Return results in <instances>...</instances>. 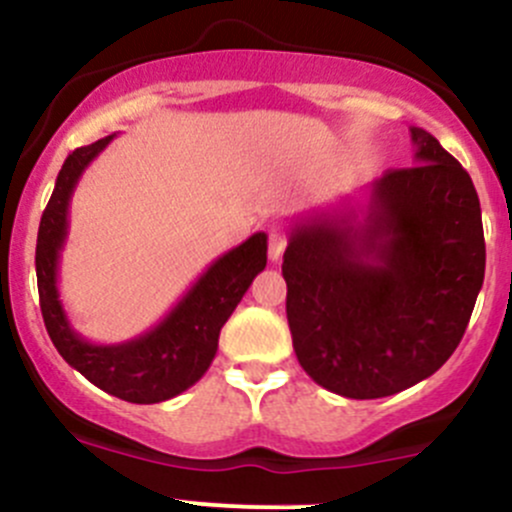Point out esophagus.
<instances>
[{"label":"esophagus","instance_id":"1","mask_svg":"<svg viewBox=\"0 0 512 512\" xmlns=\"http://www.w3.org/2000/svg\"><path fill=\"white\" fill-rule=\"evenodd\" d=\"M286 246V236H283L281 231H271V236H268V258H271V261H278V258L283 256V251H286Z\"/></svg>","mask_w":512,"mask_h":512}]
</instances>
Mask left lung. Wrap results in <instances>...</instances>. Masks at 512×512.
<instances>
[{
	"label": "left lung",
	"mask_w": 512,
	"mask_h": 512,
	"mask_svg": "<svg viewBox=\"0 0 512 512\" xmlns=\"http://www.w3.org/2000/svg\"><path fill=\"white\" fill-rule=\"evenodd\" d=\"M414 167L384 172L352 207L295 219L283 254L300 367L347 399L431 377L461 342L486 273L481 202L434 135L412 128Z\"/></svg>",
	"instance_id": "8db88e82"
}]
</instances>
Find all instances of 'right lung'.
Here are the masks:
<instances>
[{
  "instance_id": "right-lung-1",
  "label": "right lung",
  "mask_w": 512,
  "mask_h": 512,
  "mask_svg": "<svg viewBox=\"0 0 512 512\" xmlns=\"http://www.w3.org/2000/svg\"><path fill=\"white\" fill-rule=\"evenodd\" d=\"M115 135L76 147L63 162L36 236V283L46 330L59 355L103 392L133 404L177 397L209 370L219 333L258 273L266 268L263 231L224 254L145 335L120 345H93L68 323L59 298V258L68 234V204L83 170Z\"/></svg>"
}]
</instances>
